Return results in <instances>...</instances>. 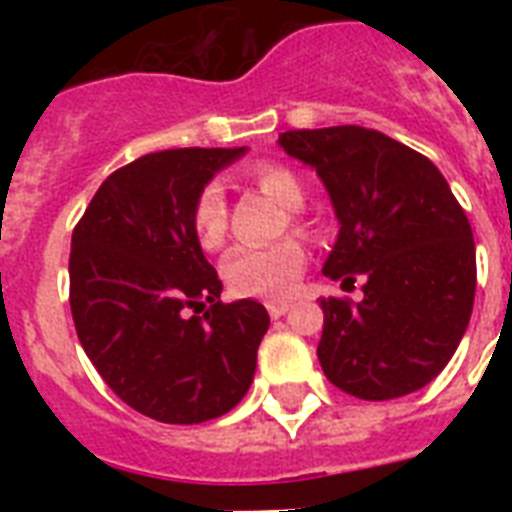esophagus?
<instances>
[{
    "label": "esophagus",
    "instance_id": "1",
    "mask_svg": "<svg viewBox=\"0 0 512 512\" xmlns=\"http://www.w3.org/2000/svg\"><path fill=\"white\" fill-rule=\"evenodd\" d=\"M265 308H268V313H271L273 319H279V316H284V313L292 308V303H289V300H271V303H265Z\"/></svg>",
    "mask_w": 512,
    "mask_h": 512
}]
</instances>
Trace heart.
<instances>
[{
    "label": "heart",
    "instance_id": "obj_1",
    "mask_svg": "<svg viewBox=\"0 0 512 512\" xmlns=\"http://www.w3.org/2000/svg\"><path fill=\"white\" fill-rule=\"evenodd\" d=\"M247 177L249 183L289 212H297L305 204V188L300 177L284 164L260 162L247 172ZM292 225L303 231V223L297 217H292ZM191 228L201 249L215 252L223 247L228 231V207H225L223 188L217 183L204 185L193 201ZM303 268V244L297 239H284L268 247H236L223 260V279L236 297L276 300V297H287L295 289Z\"/></svg>",
    "mask_w": 512,
    "mask_h": 512
}]
</instances>
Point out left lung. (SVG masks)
<instances>
[{
	"instance_id": "obj_1",
	"label": "left lung",
	"mask_w": 512,
	"mask_h": 512,
	"mask_svg": "<svg viewBox=\"0 0 512 512\" xmlns=\"http://www.w3.org/2000/svg\"><path fill=\"white\" fill-rule=\"evenodd\" d=\"M324 180L340 220L324 276L364 300L321 297L319 361L327 380L364 401L425 388L460 345L476 297L468 215L428 156L356 124L279 135Z\"/></svg>"
}]
</instances>
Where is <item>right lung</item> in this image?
<instances>
[{
  "mask_svg": "<svg viewBox=\"0 0 512 512\" xmlns=\"http://www.w3.org/2000/svg\"><path fill=\"white\" fill-rule=\"evenodd\" d=\"M241 154L140 156L103 180L71 236L68 303L79 342L108 388L151 420H215L255 377L268 311L220 300L223 281L191 228L201 188Z\"/></svg>",
  "mask_w": 512,
  "mask_h": 512,
  "instance_id": "add662e5",
  "label": "right lung"
}]
</instances>
